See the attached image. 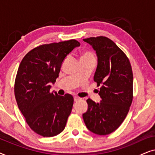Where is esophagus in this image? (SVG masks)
<instances>
[{
	"instance_id": "esophagus-1",
	"label": "esophagus",
	"mask_w": 155,
	"mask_h": 155,
	"mask_svg": "<svg viewBox=\"0 0 155 155\" xmlns=\"http://www.w3.org/2000/svg\"><path fill=\"white\" fill-rule=\"evenodd\" d=\"M80 99H81V98H80V97H74V101H79Z\"/></svg>"
}]
</instances>
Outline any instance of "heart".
I'll return each instance as SVG.
<instances>
[{"instance_id":"heart-1","label":"heart","mask_w":155,"mask_h":155,"mask_svg":"<svg viewBox=\"0 0 155 155\" xmlns=\"http://www.w3.org/2000/svg\"><path fill=\"white\" fill-rule=\"evenodd\" d=\"M94 54H93L92 52H90V51H85V52H84L83 54H82L81 57H80V59H81V58H94Z\"/></svg>"}]
</instances>
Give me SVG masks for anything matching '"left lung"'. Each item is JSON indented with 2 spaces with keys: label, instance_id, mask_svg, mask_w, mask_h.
<instances>
[{
  "label": "left lung",
  "instance_id": "8db88e82",
  "mask_svg": "<svg viewBox=\"0 0 155 155\" xmlns=\"http://www.w3.org/2000/svg\"><path fill=\"white\" fill-rule=\"evenodd\" d=\"M83 41L96 51L98 63L94 81L100 86L101 101L87 99L88 109L82 117L91 132L109 135L120 126L132 104V68L125 53L109 38L100 36Z\"/></svg>",
  "mask_w": 155,
  "mask_h": 155
}]
</instances>
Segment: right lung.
Returning <instances> with one entry per match:
<instances>
[{
    "mask_svg": "<svg viewBox=\"0 0 155 155\" xmlns=\"http://www.w3.org/2000/svg\"><path fill=\"white\" fill-rule=\"evenodd\" d=\"M75 39L42 44L25 55L15 81V97L19 109L34 132L53 137L64 130L71 113L73 97L50 92L51 82L58 77L67 55L79 46Z\"/></svg>",
    "mask_w": 155,
    "mask_h": 155,
    "instance_id": "right-lung-1",
    "label": "right lung"
}]
</instances>
